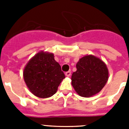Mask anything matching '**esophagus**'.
Returning <instances> with one entry per match:
<instances>
[{"mask_svg":"<svg viewBox=\"0 0 129 129\" xmlns=\"http://www.w3.org/2000/svg\"><path fill=\"white\" fill-rule=\"evenodd\" d=\"M65 75L66 76H67V77H69V76H70V75H71V72L70 71L67 72L65 73Z\"/></svg>","mask_w":129,"mask_h":129,"instance_id":"34e87169","label":"esophagus"}]
</instances>
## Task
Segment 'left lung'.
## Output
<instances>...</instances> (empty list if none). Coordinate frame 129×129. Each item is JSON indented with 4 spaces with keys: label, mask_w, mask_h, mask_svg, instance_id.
Segmentation results:
<instances>
[{
    "label": "left lung",
    "mask_w": 129,
    "mask_h": 129,
    "mask_svg": "<svg viewBox=\"0 0 129 129\" xmlns=\"http://www.w3.org/2000/svg\"><path fill=\"white\" fill-rule=\"evenodd\" d=\"M76 68L72 75V85L80 96L88 98L99 93L109 79L105 63L92 55L81 58Z\"/></svg>",
    "instance_id": "8db88e82"
}]
</instances>
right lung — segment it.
Returning a JSON list of instances; mask_svg holds the SVG:
<instances>
[{"instance_id": "right-lung-1", "label": "right lung", "mask_w": 129, "mask_h": 129, "mask_svg": "<svg viewBox=\"0 0 129 129\" xmlns=\"http://www.w3.org/2000/svg\"><path fill=\"white\" fill-rule=\"evenodd\" d=\"M23 77L29 91L40 98H47L55 94L65 78L54 55L43 51L35 55L26 64Z\"/></svg>"}]
</instances>
